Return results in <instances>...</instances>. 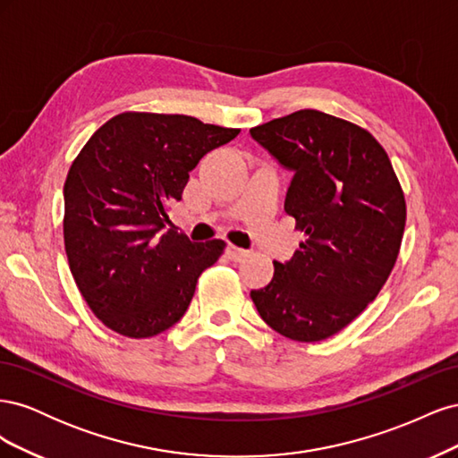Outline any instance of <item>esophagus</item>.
Segmentation results:
<instances>
[{"label":"esophagus","mask_w":458,"mask_h":458,"mask_svg":"<svg viewBox=\"0 0 458 458\" xmlns=\"http://www.w3.org/2000/svg\"><path fill=\"white\" fill-rule=\"evenodd\" d=\"M227 256H229V259H233V261H241V259H244V258L248 256V250H244V248H239V246H233V244H229V248H227Z\"/></svg>","instance_id":"esophagus-1"}]
</instances>
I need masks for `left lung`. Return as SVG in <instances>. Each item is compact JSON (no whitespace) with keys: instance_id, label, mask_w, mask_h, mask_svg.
Instances as JSON below:
<instances>
[{"instance_id":"left-lung-1","label":"left lung","mask_w":458,"mask_h":458,"mask_svg":"<svg viewBox=\"0 0 458 458\" xmlns=\"http://www.w3.org/2000/svg\"><path fill=\"white\" fill-rule=\"evenodd\" d=\"M293 172L284 212L306 233L288 261H273L252 290L259 317L279 335L318 342L348 327L390 276L405 229V197L374 137L352 122L303 108L250 130Z\"/></svg>"}]
</instances>
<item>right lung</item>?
<instances>
[{"label":"right lung","mask_w":458,"mask_h":458,"mask_svg":"<svg viewBox=\"0 0 458 458\" xmlns=\"http://www.w3.org/2000/svg\"><path fill=\"white\" fill-rule=\"evenodd\" d=\"M241 130L183 114L123 113L97 130L68 170L64 248L91 311L114 332L148 338L189 308L225 242H191L168 229L189 174Z\"/></svg>","instance_id":"1"}]
</instances>
